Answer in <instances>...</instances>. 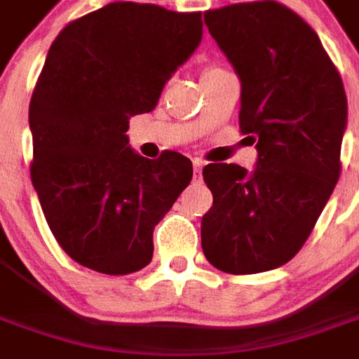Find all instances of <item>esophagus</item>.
I'll return each mask as SVG.
<instances>
[{"instance_id": "1", "label": "esophagus", "mask_w": 359, "mask_h": 359, "mask_svg": "<svg viewBox=\"0 0 359 359\" xmlns=\"http://www.w3.org/2000/svg\"><path fill=\"white\" fill-rule=\"evenodd\" d=\"M202 169H203L202 159H194V180L202 179Z\"/></svg>"}]
</instances>
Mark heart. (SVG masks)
Wrapping results in <instances>:
<instances>
[{
  "label": "heart",
  "mask_w": 359,
  "mask_h": 359,
  "mask_svg": "<svg viewBox=\"0 0 359 359\" xmlns=\"http://www.w3.org/2000/svg\"><path fill=\"white\" fill-rule=\"evenodd\" d=\"M211 69H217V67H210V69H208V71H211Z\"/></svg>",
  "instance_id": "obj_1"
}]
</instances>
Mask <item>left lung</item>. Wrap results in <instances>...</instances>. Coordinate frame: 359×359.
I'll list each match as a JSON object with an SVG mask.
<instances>
[{
  "mask_svg": "<svg viewBox=\"0 0 359 359\" xmlns=\"http://www.w3.org/2000/svg\"><path fill=\"white\" fill-rule=\"evenodd\" d=\"M203 20L241 79V130L258 140L252 171L203 167L213 194L203 254L233 275L277 269L308 241L339 180L344 86L319 36L285 5H226Z\"/></svg>",
  "mask_w": 359,
  "mask_h": 359,
  "instance_id": "1",
  "label": "left lung"
}]
</instances>
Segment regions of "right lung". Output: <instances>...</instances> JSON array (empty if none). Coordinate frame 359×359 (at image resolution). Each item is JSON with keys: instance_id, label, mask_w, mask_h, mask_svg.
<instances>
[{"instance_id": "right-lung-1", "label": "right lung", "mask_w": 359, "mask_h": 359, "mask_svg": "<svg viewBox=\"0 0 359 359\" xmlns=\"http://www.w3.org/2000/svg\"><path fill=\"white\" fill-rule=\"evenodd\" d=\"M202 13L115 1L67 25L30 100V177L59 246L76 264L128 275L151 262L154 229L192 180L190 159L128 146L133 115L202 42Z\"/></svg>"}]
</instances>
